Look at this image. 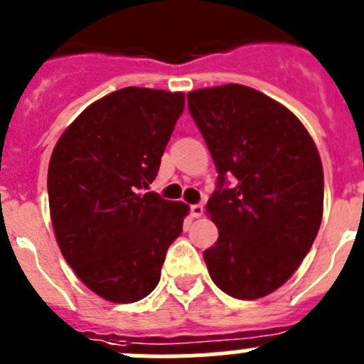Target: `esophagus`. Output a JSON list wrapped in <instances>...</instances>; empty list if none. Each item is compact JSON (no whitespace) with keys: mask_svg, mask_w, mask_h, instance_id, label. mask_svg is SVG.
<instances>
[{"mask_svg":"<svg viewBox=\"0 0 364 364\" xmlns=\"http://www.w3.org/2000/svg\"><path fill=\"white\" fill-rule=\"evenodd\" d=\"M190 212H192V217H201L205 213V206L203 205H192L190 206Z\"/></svg>","mask_w":364,"mask_h":364,"instance_id":"obj_1","label":"esophagus"}]
</instances>
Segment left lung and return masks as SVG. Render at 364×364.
Returning a JSON list of instances; mask_svg holds the SVG:
<instances>
[{
	"label": "left lung",
	"mask_w": 364,
	"mask_h": 364,
	"mask_svg": "<svg viewBox=\"0 0 364 364\" xmlns=\"http://www.w3.org/2000/svg\"><path fill=\"white\" fill-rule=\"evenodd\" d=\"M186 98L219 172L206 205L219 230L205 251L210 277L239 300L267 296L298 269L320 230L318 149L287 107L253 87L226 84Z\"/></svg>",
	"instance_id": "1"
}]
</instances>
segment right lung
<instances>
[{
  "label": "right lung",
  "instance_id": "obj_1",
  "mask_svg": "<svg viewBox=\"0 0 364 364\" xmlns=\"http://www.w3.org/2000/svg\"><path fill=\"white\" fill-rule=\"evenodd\" d=\"M185 109V93L124 87L87 105L60 134L48 166L53 232L93 293L132 304L154 291L188 206L144 192Z\"/></svg>",
  "mask_w": 364,
  "mask_h": 364
}]
</instances>
